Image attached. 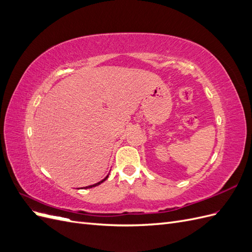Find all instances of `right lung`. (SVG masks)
I'll use <instances>...</instances> for the list:
<instances>
[{
	"label": "right lung",
	"mask_w": 252,
	"mask_h": 252,
	"mask_svg": "<svg viewBox=\"0 0 252 252\" xmlns=\"http://www.w3.org/2000/svg\"><path fill=\"white\" fill-rule=\"evenodd\" d=\"M108 178V175H107V177H106L104 180H102V181H100V182H98V183H96V184H94V185H90V186H87V187H85V188H93V187H95V186H97V185H100L101 184V183H103L106 179H107Z\"/></svg>",
	"instance_id": "1"
}]
</instances>
